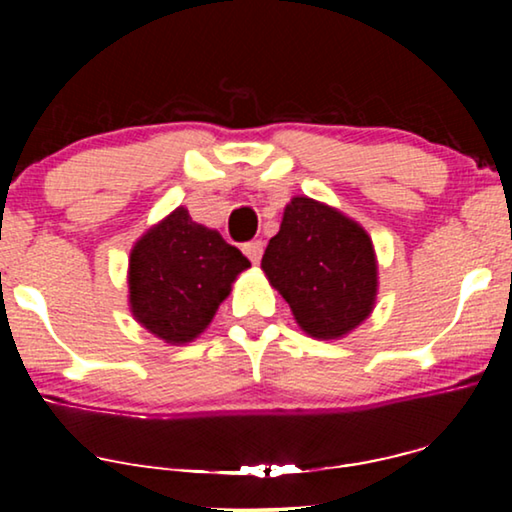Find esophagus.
Listing matches in <instances>:
<instances>
[{"instance_id":"esophagus-1","label":"esophagus","mask_w":512,"mask_h":512,"mask_svg":"<svg viewBox=\"0 0 512 512\" xmlns=\"http://www.w3.org/2000/svg\"><path fill=\"white\" fill-rule=\"evenodd\" d=\"M242 251H244V254H247V258H249L251 263H258V261H261V256H263V240L247 242L242 247Z\"/></svg>"}]
</instances>
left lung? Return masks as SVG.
Segmentation results:
<instances>
[{"mask_svg":"<svg viewBox=\"0 0 512 512\" xmlns=\"http://www.w3.org/2000/svg\"><path fill=\"white\" fill-rule=\"evenodd\" d=\"M261 268L312 338H342L373 310V242L359 223L312 198L286 205Z\"/></svg>","mask_w":512,"mask_h":512,"instance_id":"left-lung-1","label":"left lung"}]
</instances>
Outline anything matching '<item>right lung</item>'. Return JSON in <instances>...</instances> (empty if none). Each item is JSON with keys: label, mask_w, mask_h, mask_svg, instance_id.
I'll list each match as a JSON object with an SVG mask.
<instances>
[{"label": "right lung", "mask_w": 512, "mask_h": 512, "mask_svg": "<svg viewBox=\"0 0 512 512\" xmlns=\"http://www.w3.org/2000/svg\"><path fill=\"white\" fill-rule=\"evenodd\" d=\"M249 258L184 207L151 228L130 254V305L139 324L165 342L205 331Z\"/></svg>", "instance_id": "add662e5"}]
</instances>
